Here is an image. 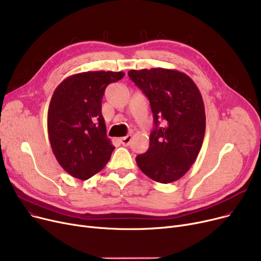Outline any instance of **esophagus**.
<instances>
[{
    "instance_id": "obj_1",
    "label": "esophagus",
    "mask_w": 261,
    "mask_h": 261,
    "mask_svg": "<svg viewBox=\"0 0 261 261\" xmlns=\"http://www.w3.org/2000/svg\"><path fill=\"white\" fill-rule=\"evenodd\" d=\"M131 140H132V135L131 134H128L127 137H123L120 139V143L123 145V146H129L130 143H131Z\"/></svg>"
}]
</instances>
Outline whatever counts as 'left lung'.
Returning a JSON list of instances; mask_svg holds the SVG:
<instances>
[{
  "label": "left lung",
  "instance_id": "1",
  "mask_svg": "<svg viewBox=\"0 0 261 261\" xmlns=\"http://www.w3.org/2000/svg\"><path fill=\"white\" fill-rule=\"evenodd\" d=\"M128 74L148 98L154 122L148 150L135 160L156 182H174L195 162L205 137V106L199 89L188 74L175 69L151 68Z\"/></svg>",
  "mask_w": 261,
  "mask_h": 261
}]
</instances>
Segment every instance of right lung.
Returning a JSON list of instances; mask_svg holds the SVG:
<instances>
[{"mask_svg":"<svg viewBox=\"0 0 261 261\" xmlns=\"http://www.w3.org/2000/svg\"><path fill=\"white\" fill-rule=\"evenodd\" d=\"M124 72L87 71L72 74L55 88L48 110L52 151L65 171L86 180L102 169L115 149L107 137L101 101L110 83Z\"/></svg>","mask_w":261,"mask_h":261,"instance_id":"obj_1","label":"right lung"}]
</instances>
